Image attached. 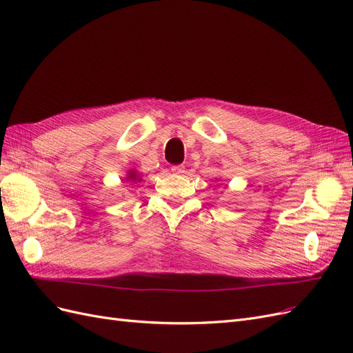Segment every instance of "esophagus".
<instances>
[{
    "label": "esophagus",
    "instance_id": "esophagus-1",
    "mask_svg": "<svg viewBox=\"0 0 353 353\" xmlns=\"http://www.w3.org/2000/svg\"><path fill=\"white\" fill-rule=\"evenodd\" d=\"M170 170H172V174H175V175H183L185 172V168L183 165H176V166L170 168Z\"/></svg>",
    "mask_w": 353,
    "mask_h": 353
}]
</instances>
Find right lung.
Instances as JSON below:
<instances>
[{
	"instance_id": "1",
	"label": "right lung",
	"mask_w": 353,
	"mask_h": 353,
	"mask_svg": "<svg viewBox=\"0 0 353 353\" xmlns=\"http://www.w3.org/2000/svg\"><path fill=\"white\" fill-rule=\"evenodd\" d=\"M143 178H141V175H140V172H138L137 169H130L126 172V175H125V178L122 179L123 183H140Z\"/></svg>"
}]
</instances>
